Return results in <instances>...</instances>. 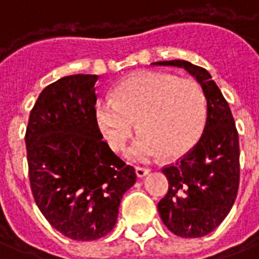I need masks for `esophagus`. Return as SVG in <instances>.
Masks as SVG:
<instances>
[{
  "mask_svg": "<svg viewBox=\"0 0 259 259\" xmlns=\"http://www.w3.org/2000/svg\"><path fill=\"white\" fill-rule=\"evenodd\" d=\"M147 174H150V169H148V168L136 167V175H137L139 178H143V177H146Z\"/></svg>",
  "mask_w": 259,
  "mask_h": 259,
  "instance_id": "obj_1",
  "label": "esophagus"
}]
</instances>
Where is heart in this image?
<instances>
[{
  "label": "heart",
  "instance_id": "b5f03b06",
  "mask_svg": "<svg viewBox=\"0 0 259 259\" xmlns=\"http://www.w3.org/2000/svg\"><path fill=\"white\" fill-rule=\"evenodd\" d=\"M95 122L116 151L123 148L137 122L142 133L126 150L129 160L147 161L161 154L177 158L195 147L205 129V94L193 79L143 71L122 81L113 101L97 105Z\"/></svg>",
  "mask_w": 259,
  "mask_h": 259
}]
</instances>
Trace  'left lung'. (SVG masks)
Wrapping results in <instances>:
<instances>
[{
    "label": "left lung",
    "instance_id": "8db88e82",
    "mask_svg": "<svg viewBox=\"0 0 259 259\" xmlns=\"http://www.w3.org/2000/svg\"><path fill=\"white\" fill-rule=\"evenodd\" d=\"M153 66L185 68L202 87L207 105L203 133L196 146L172 165L162 168L168 192L158 202L162 223L175 236L198 238L223 222L240 184V146L230 106L205 68L185 60Z\"/></svg>",
    "mask_w": 259,
    "mask_h": 259
}]
</instances>
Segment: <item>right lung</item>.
<instances>
[{
    "mask_svg": "<svg viewBox=\"0 0 259 259\" xmlns=\"http://www.w3.org/2000/svg\"><path fill=\"white\" fill-rule=\"evenodd\" d=\"M98 75H67L40 92L25 136L29 181L39 210L71 240L91 241L115 227L124 192L135 185L95 122Z\"/></svg>",
    "mask_w": 259,
    "mask_h": 259,
    "instance_id": "1",
    "label": "right lung"
}]
</instances>
